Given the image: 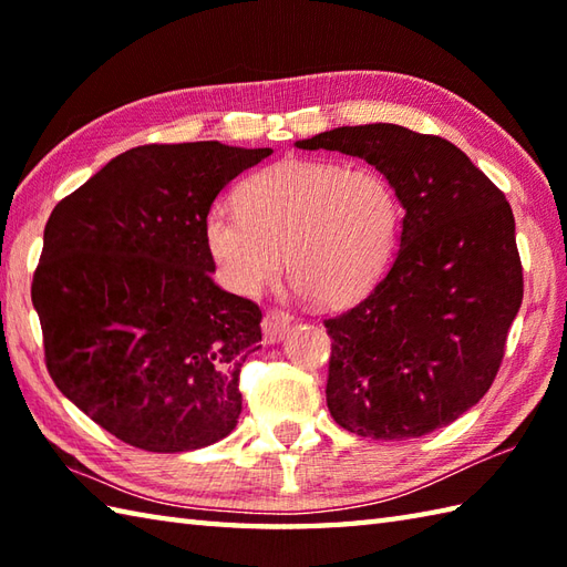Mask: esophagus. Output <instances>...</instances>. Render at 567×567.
Segmentation results:
<instances>
[{"label": "esophagus", "mask_w": 567, "mask_h": 567, "mask_svg": "<svg viewBox=\"0 0 567 567\" xmlns=\"http://www.w3.org/2000/svg\"><path fill=\"white\" fill-rule=\"evenodd\" d=\"M290 323H292V317L287 315V311H280V309L265 311V317H262V339H265V343L280 341L282 336L287 333V329H290Z\"/></svg>", "instance_id": "obj_1"}]
</instances>
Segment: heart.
Masks as SVG:
<instances>
[{"mask_svg":"<svg viewBox=\"0 0 567 567\" xmlns=\"http://www.w3.org/2000/svg\"><path fill=\"white\" fill-rule=\"evenodd\" d=\"M402 204L388 177L331 161H280L252 173L238 207L216 202L204 238L221 280L258 295L282 270L319 305L358 302L388 270Z\"/></svg>","mask_w":567,"mask_h":567,"instance_id":"heart-1","label":"heart"}]
</instances>
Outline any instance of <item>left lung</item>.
<instances>
[{
  "label": "left lung",
  "instance_id": "left-lung-1",
  "mask_svg": "<svg viewBox=\"0 0 567 567\" xmlns=\"http://www.w3.org/2000/svg\"><path fill=\"white\" fill-rule=\"evenodd\" d=\"M297 148L370 163L404 209L388 275L323 321L333 421L375 441L449 426L497 378L524 299L509 202L451 141L396 124L331 128Z\"/></svg>",
  "mask_w": 567,
  "mask_h": 567
}]
</instances>
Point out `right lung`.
Returning <instances> with one entry per match:
<instances>
[{
  "label": "right lung",
  "mask_w": 567,
  "mask_h": 567,
  "mask_svg": "<svg viewBox=\"0 0 567 567\" xmlns=\"http://www.w3.org/2000/svg\"><path fill=\"white\" fill-rule=\"evenodd\" d=\"M270 148L219 141L138 146L55 204L31 302L55 388L151 453L221 441L260 309L221 290L204 238L216 195Z\"/></svg>",
  "instance_id": "add662e5"
}]
</instances>
